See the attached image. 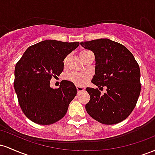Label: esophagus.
<instances>
[{
	"label": "esophagus",
	"mask_w": 155,
	"mask_h": 155,
	"mask_svg": "<svg viewBox=\"0 0 155 155\" xmlns=\"http://www.w3.org/2000/svg\"><path fill=\"white\" fill-rule=\"evenodd\" d=\"M76 90H77L78 92L79 93V92L84 91L85 87H83V86H76Z\"/></svg>",
	"instance_id": "1"
}]
</instances>
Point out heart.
<instances>
[{"mask_svg":"<svg viewBox=\"0 0 155 155\" xmlns=\"http://www.w3.org/2000/svg\"><path fill=\"white\" fill-rule=\"evenodd\" d=\"M90 52V51L89 50H82L80 52V57L81 58H82L85 54H87V53ZM67 61V58L64 60V63H66ZM89 79V76L87 75V74H80V73H70V74H67L66 75V79L68 80V81H71L74 84H75L76 85H78V86H81L84 84Z\"/></svg>","mask_w":155,"mask_h":155,"instance_id":"1","label":"heart"}]
</instances>
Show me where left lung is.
Wrapping results in <instances>:
<instances>
[{"mask_svg": "<svg viewBox=\"0 0 155 155\" xmlns=\"http://www.w3.org/2000/svg\"><path fill=\"white\" fill-rule=\"evenodd\" d=\"M80 44L95 54V74L92 83L97 87H107L104 95L97 88H86L90 96L85 106L87 112L104 124L122 122L136 107L139 97V65L127 48L110 39H96Z\"/></svg>", "mask_w": 155, "mask_h": 155, "instance_id": "1", "label": "left lung"}]
</instances>
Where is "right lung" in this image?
Masks as SVG:
<instances>
[{
	"label": "right lung",
	"instance_id": "obj_1",
	"mask_svg": "<svg viewBox=\"0 0 155 155\" xmlns=\"http://www.w3.org/2000/svg\"><path fill=\"white\" fill-rule=\"evenodd\" d=\"M79 42L45 40L31 46L16 64L15 90L21 109L35 123L48 125L61 120L77 90L74 83L63 80L60 87L49 86L51 77L63 71V60Z\"/></svg>",
	"mask_w": 155,
	"mask_h": 155
}]
</instances>
